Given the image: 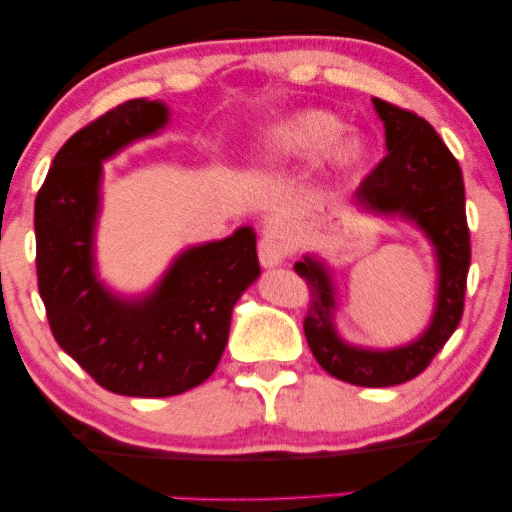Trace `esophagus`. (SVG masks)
<instances>
[{
	"mask_svg": "<svg viewBox=\"0 0 512 512\" xmlns=\"http://www.w3.org/2000/svg\"><path fill=\"white\" fill-rule=\"evenodd\" d=\"M258 258L263 267H276L286 261V247L276 236H265L258 242Z\"/></svg>",
	"mask_w": 512,
	"mask_h": 512,
	"instance_id": "1",
	"label": "esophagus"
}]
</instances>
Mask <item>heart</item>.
Here are the masks:
<instances>
[{
  "instance_id": "1",
  "label": "heart",
  "mask_w": 512,
  "mask_h": 512,
  "mask_svg": "<svg viewBox=\"0 0 512 512\" xmlns=\"http://www.w3.org/2000/svg\"><path fill=\"white\" fill-rule=\"evenodd\" d=\"M342 122L326 111H304L288 117L267 133L263 161L283 165L295 161H317L342 136ZM363 158V142L358 138L345 140L335 152L340 167H354Z\"/></svg>"
}]
</instances>
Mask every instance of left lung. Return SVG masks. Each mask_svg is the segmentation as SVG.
Segmentation results:
<instances>
[{
	"mask_svg": "<svg viewBox=\"0 0 512 512\" xmlns=\"http://www.w3.org/2000/svg\"><path fill=\"white\" fill-rule=\"evenodd\" d=\"M385 127L388 154L360 181L358 206L381 215H401L429 236L440 267L438 306L431 326L415 342L390 351L349 347L335 333V290L329 270L311 256L295 263V272L311 290L304 333L317 363L335 379L388 388L431 365L463 317L472 249L465 215V186L460 165L429 122L408 108L374 97Z\"/></svg>",
	"mask_w": 512,
	"mask_h": 512,
	"instance_id": "left-lung-1",
	"label": "left lung"
}]
</instances>
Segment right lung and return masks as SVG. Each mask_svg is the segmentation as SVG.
Returning a JSON list of instances; mask_svg holds the SVG:
<instances>
[{"instance_id":"add662e5","label":"right lung","mask_w":512,"mask_h":512,"mask_svg":"<svg viewBox=\"0 0 512 512\" xmlns=\"http://www.w3.org/2000/svg\"><path fill=\"white\" fill-rule=\"evenodd\" d=\"M165 122V104L147 99L99 115L58 149L33 211L49 329L92 379L124 397H172L204 383L222 358L233 306L261 274L256 236L242 226L183 251L145 299L124 301L97 281L92 231L102 161Z\"/></svg>"}]
</instances>
